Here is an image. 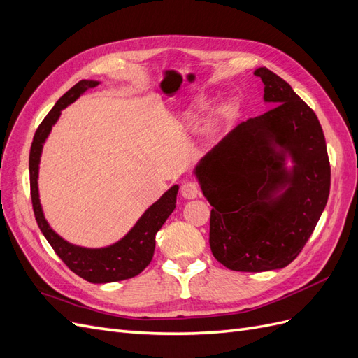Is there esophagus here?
<instances>
[{"instance_id": "1", "label": "esophagus", "mask_w": 358, "mask_h": 358, "mask_svg": "<svg viewBox=\"0 0 358 358\" xmlns=\"http://www.w3.org/2000/svg\"><path fill=\"white\" fill-rule=\"evenodd\" d=\"M180 194L183 199H188V200H192V199H197L199 196V185L196 182H183V185L180 187Z\"/></svg>"}]
</instances>
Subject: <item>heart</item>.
Here are the masks:
<instances>
[{"instance_id": "obj_1", "label": "heart", "mask_w": 358, "mask_h": 358, "mask_svg": "<svg viewBox=\"0 0 358 358\" xmlns=\"http://www.w3.org/2000/svg\"><path fill=\"white\" fill-rule=\"evenodd\" d=\"M196 109H197L199 112H203V110L206 109V101H204V100H200V101L197 103V106H196ZM227 113H229V109L222 110V115H227Z\"/></svg>"}]
</instances>
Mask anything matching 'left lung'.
Masks as SVG:
<instances>
[{"label":"left lung","instance_id":"8db88e82","mask_svg":"<svg viewBox=\"0 0 358 358\" xmlns=\"http://www.w3.org/2000/svg\"><path fill=\"white\" fill-rule=\"evenodd\" d=\"M264 115L237 125L194 169L212 206L213 257L236 272L288 266L306 245L330 192V162L317 115L266 67ZM292 167L286 166V159Z\"/></svg>","mask_w":358,"mask_h":358}]
</instances>
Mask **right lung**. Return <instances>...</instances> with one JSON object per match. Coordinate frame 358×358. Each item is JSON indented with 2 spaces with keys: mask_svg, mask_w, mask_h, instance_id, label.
I'll list each match as a JSON object with an SVG mask.
<instances>
[{
  "mask_svg": "<svg viewBox=\"0 0 358 358\" xmlns=\"http://www.w3.org/2000/svg\"><path fill=\"white\" fill-rule=\"evenodd\" d=\"M100 82L80 80L70 91L64 94L53 106V109L43 119L32 138L29 150V185L31 200L34 209L36 221L43 236L53 248V251L62 259L67 267L78 276L92 284L117 282L137 276L150 263L155 251V234L166 222L170 213L176 208V197L179 187L173 185L162 196L146 209L140 216L136 225L121 241L104 248H83L73 245L50 229L41 209L38 196V164L43 145L50 134L52 127L57 124L62 109L74 103L79 96L91 88H95Z\"/></svg>",
  "mask_w": 358,
  "mask_h": 358,
  "instance_id": "obj_1",
  "label": "right lung"
}]
</instances>
